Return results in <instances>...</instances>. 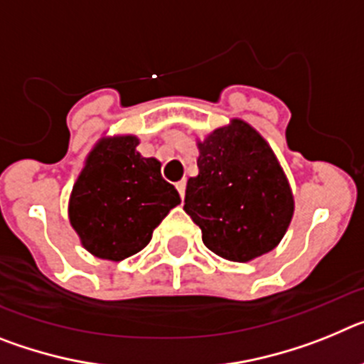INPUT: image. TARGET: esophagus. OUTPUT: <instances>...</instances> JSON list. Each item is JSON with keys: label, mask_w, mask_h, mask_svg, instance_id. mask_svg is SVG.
Instances as JSON below:
<instances>
[{"label": "esophagus", "mask_w": 364, "mask_h": 364, "mask_svg": "<svg viewBox=\"0 0 364 364\" xmlns=\"http://www.w3.org/2000/svg\"><path fill=\"white\" fill-rule=\"evenodd\" d=\"M176 189H178L180 197L184 198L186 197V180H180V182H176Z\"/></svg>", "instance_id": "34e87169"}]
</instances>
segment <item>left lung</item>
<instances>
[{"label": "left lung", "mask_w": 364, "mask_h": 364, "mask_svg": "<svg viewBox=\"0 0 364 364\" xmlns=\"http://www.w3.org/2000/svg\"><path fill=\"white\" fill-rule=\"evenodd\" d=\"M198 175L188 180L184 210L205 247L246 262L281 242L294 215L290 186L268 144L246 122L198 144Z\"/></svg>", "instance_id": "1"}]
</instances>
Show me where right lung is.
I'll return each instance as SVG.
<instances>
[{"label": "right lung", "mask_w": 364, "mask_h": 364, "mask_svg": "<svg viewBox=\"0 0 364 364\" xmlns=\"http://www.w3.org/2000/svg\"><path fill=\"white\" fill-rule=\"evenodd\" d=\"M136 136L102 140L70 195L69 218L85 250L124 260L149 244L153 230L180 204L160 162L136 153Z\"/></svg>", "instance_id": "obj_1"}]
</instances>
